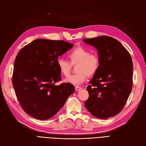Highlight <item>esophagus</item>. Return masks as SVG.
I'll use <instances>...</instances> for the list:
<instances>
[{
  "instance_id": "34e87169",
  "label": "esophagus",
  "mask_w": 146,
  "mask_h": 146,
  "mask_svg": "<svg viewBox=\"0 0 146 146\" xmlns=\"http://www.w3.org/2000/svg\"><path fill=\"white\" fill-rule=\"evenodd\" d=\"M82 89V88L81 87H79V86H76V87H75V90H76V91H79V90H80Z\"/></svg>"
}]
</instances>
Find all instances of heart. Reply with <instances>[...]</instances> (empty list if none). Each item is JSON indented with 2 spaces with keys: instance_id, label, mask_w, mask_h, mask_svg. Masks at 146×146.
Instances as JSON below:
<instances>
[{
  "instance_id": "heart-1",
  "label": "heart",
  "mask_w": 146,
  "mask_h": 146,
  "mask_svg": "<svg viewBox=\"0 0 146 146\" xmlns=\"http://www.w3.org/2000/svg\"><path fill=\"white\" fill-rule=\"evenodd\" d=\"M69 61L63 58H58L56 64L60 73L68 76L70 73L72 65L77 64L76 71L78 73L64 79V82L75 85H79L85 81L86 75L92 76L98 71L99 67V58L95 53H91L86 48L78 47L73 49L68 54Z\"/></svg>"
}]
</instances>
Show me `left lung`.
Masks as SVG:
<instances>
[{
	"label": "left lung",
	"instance_id": "1",
	"mask_svg": "<svg viewBox=\"0 0 146 146\" xmlns=\"http://www.w3.org/2000/svg\"><path fill=\"white\" fill-rule=\"evenodd\" d=\"M83 42L98 50L99 67L86 89L85 105L94 116L107 119L123 109L133 86L131 55L118 40L108 36L86 38Z\"/></svg>",
	"mask_w": 146,
	"mask_h": 146
}]
</instances>
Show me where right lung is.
<instances>
[{"instance_id":"add662e5","label":"right lung","mask_w":146,"mask_h":146,"mask_svg":"<svg viewBox=\"0 0 146 146\" xmlns=\"http://www.w3.org/2000/svg\"><path fill=\"white\" fill-rule=\"evenodd\" d=\"M73 46L63 40L37 39L18 52L12 84L22 109L30 116L41 120L51 118L74 92L72 84L55 85L61 79L57 60Z\"/></svg>"}]
</instances>
